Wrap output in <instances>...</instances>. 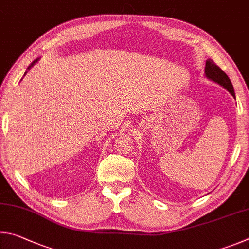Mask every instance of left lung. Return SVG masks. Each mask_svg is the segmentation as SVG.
<instances>
[{
    "label": "left lung",
    "instance_id": "8db88e82",
    "mask_svg": "<svg viewBox=\"0 0 249 249\" xmlns=\"http://www.w3.org/2000/svg\"><path fill=\"white\" fill-rule=\"evenodd\" d=\"M204 74H206V77L209 78V80L217 83L219 85L223 86L225 89H228L230 94L235 98V91L232 82H231L229 76L211 59L207 60L206 68H204Z\"/></svg>",
    "mask_w": 249,
    "mask_h": 249
}]
</instances>
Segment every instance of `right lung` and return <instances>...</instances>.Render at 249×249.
Wrapping results in <instances>:
<instances>
[{
    "label": "right lung",
    "mask_w": 249,
    "mask_h": 249,
    "mask_svg": "<svg viewBox=\"0 0 249 249\" xmlns=\"http://www.w3.org/2000/svg\"><path fill=\"white\" fill-rule=\"evenodd\" d=\"M38 61H39V58H38V59H36V60H35V61H33V63H32V64H30V65H29V67L27 68V71H26V72H25V74H24V76L26 75V73H27V72L29 71V70H30V69H32V68L34 67V65H35V64H36V63L38 62Z\"/></svg>",
    "instance_id": "obj_1"
}]
</instances>
